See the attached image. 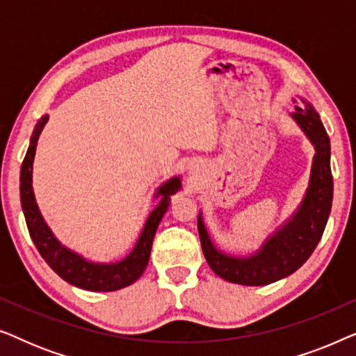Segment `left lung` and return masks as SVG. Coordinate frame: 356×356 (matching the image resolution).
Segmentation results:
<instances>
[{
  "instance_id": "left-lung-1",
  "label": "left lung",
  "mask_w": 356,
  "mask_h": 356,
  "mask_svg": "<svg viewBox=\"0 0 356 356\" xmlns=\"http://www.w3.org/2000/svg\"><path fill=\"white\" fill-rule=\"evenodd\" d=\"M305 110L296 106L291 118L296 121L306 138L314 145L309 184L300 207L274 235H270L261 250L248 257L230 256L217 250L202 216L197 217V230L202 252L207 264L223 280L240 285H267L285 279L308 261L323 236L332 207L334 181L330 172V140L323 121L308 102L301 99Z\"/></svg>"
}]
</instances>
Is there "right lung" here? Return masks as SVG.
Masks as SVG:
<instances>
[{
    "instance_id": "right-lung-1",
    "label": "right lung",
    "mask_w": 356,
    "mask_h": 356,
    "mask_svg": "<svg viewBox=\"0 0 356 356\" xmlns=\"http://www.w3.org/2000/svg\"><path fill=\"white\" fill-rule=\"evenodd\" d=\"M47 121L48 116L45 115L35 124V129H33L31 138V145H29L21 167V204L33 245L37 246L38 252L47 261V264L63 280L77 286V289L89 291H115L134 284L147 267L155 232H157L159 223L170 206V196H173L181 188V179H179V177H173L167 183H163L162 186H159L155 196H160L162 199H160L159 206L149 213L138 243L124 259L111 262V264H99V262L87 261L84 256L77 254V252L58 241L50 227L43 220L35 202V196H33L32 163L33 157H35L38 136H40Z\"/></svg>"
}]
</instances>
